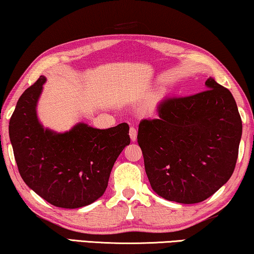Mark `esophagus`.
I'll use <instances>...</instances> for the list:
<instances>
[{"mask_svg":"<svg viewBox=\"0 0 254 254\" xmlns=\"http://www.w3.org/2000/svg\"><path fill=\"white\" fill-rule=\"evenodd\" d=\"M128 134H130V138H131L132 141H135V140H137L138 132L134 127H130V132H128Z\"/></svg>","mask_w":254,"mask_h":254,"instance_id":"34e87169","label":"esophagus"}]
</instances>
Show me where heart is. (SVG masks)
<instances>
[{
  "label": "heart",
  "mask_w": 254,
  "mask_h": 254,
  "mask_svg": "<svg viewBox=\"0 0 254 254\" xmlns=\"http://www.w3.org/2000/svg\"><path fill=\"white\" fill-rule=\"evenodd\" d=\"M154 107H155L154 105H150V106H149V109H154Z\"/></svg>",
  "instance_id": "b5f03b06"
}]
</instances>
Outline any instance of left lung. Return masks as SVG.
Here are the masks:
<instances>
[{"label":"left lung","instance_id":"1","mask_svg":"<svg viewBox=\"0 0 254 254\" xmlns=\"http://www.w3.org/2000/svg\"><path fill=\"white\" fill-rule=\"evenodd\" d=\"M205 85L203 92L164 100L160 119L139 124L150 186L172 202H203L230 179L236 165L242 137L236 101L212 77Z\"/></svg>","mask_w":254,"mask_h":254}]
</instances>
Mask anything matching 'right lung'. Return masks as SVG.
Wrapping results in <instances>:
<instances>
[{"label": "right lung", "instance_id": "add662e5", "mask_svg": "<svg viewBox=\"0 0 254 254\" xmlns=\"http://www.w3.org/2000/svg\"><path fill=\"white\" fill-rule=\"evenodd\" d=\"M45 81L40 76L19 98L10 141L25 184L52 205L77 209L104 195L113 165L130 143L128 126L100 130L77 123L63 133L43 127L36 106Z\"/></svg>", "mask_w": 254, "mask_h": 254}]
</instances>
